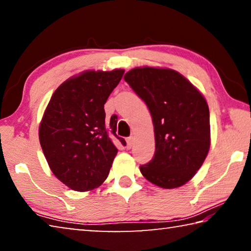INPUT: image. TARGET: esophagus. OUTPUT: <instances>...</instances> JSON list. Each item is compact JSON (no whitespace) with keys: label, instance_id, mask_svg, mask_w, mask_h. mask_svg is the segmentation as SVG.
I'll return each mask as SVG.
<instances>
[{"label":"esophagus","instance_id":"obj_1","mask_svg":"<svg viewBox=\"0 0 251 251\" xmlns=\"http://www.w3.org/2000/svg\"><path fill=\"white\" fill-rule=\"evenodd\" d=\"M126 143H127V148H131V146H133V143H134V138L133 137H128V138H126Z\"/></svg>","mask_w":251,"mask_h":251}]
</instances>
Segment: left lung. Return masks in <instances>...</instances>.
<instances>
[{
  "label": "left lung",
  "mask_w": 251,
  "mask_h": 251,
  "mask_svg": "<svg viewBox=\"0 0 251 251\" xmlns=\"http://www.w3.org/2000/svg\"><path fill=\"white\" fill-rule=\"evenodd\" d=\"M124 79L150 109L155 154L141 165L143 176L161 188L192 179L210 146L209 108L203 96L178 72L155 67L130 70Z\"/></svg>",
  "instance_id": "left-lung-1"
}]
</instances>
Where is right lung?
Masks as SVG:
<instances>
[{"instance_id": "right-lung-1", "label": "right lung", "mask_w": 251, "mask_h": 251, "mask_svg": "<svg viewBox=\"0 0 251 251\" xmlns=\"http://www.w3.org/2000/svg\"><path fill=\"white\" fill-rule=\"evenodd\" d=\"M124 70L84 72L67 79L54 94L40 125V143L50 171L77 192L99 187L117 154V116L106 122L104 104Z\"/></svg>"}]
</instances>
